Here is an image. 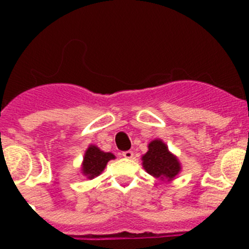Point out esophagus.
I'll list each match as a JSON object with an SVG mask.
<instances>
[{
  "label": "esophagus",
  "instance_id": "34e87169",
  "mask_svg": "<svg viewBox=\"0 0 249 249\" xmlns=\"http://www.w3.org/2000/svg\"><path fill=\"white\" fill-rule=\"evenodd\" d=\"M123 157L126 158V159H131V158H134V152H132V150H126V152H123Z\"/></svg>",
  "mask_w": 249,
  "mask_h": 249
}]
</instances>
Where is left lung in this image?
Wrapping results in <instances>:
<instances>
[{
	"instance_id": "1",
	"label": "left lung",
	"mask_w": 249,
	"mask_h": 249,
	"mask_svg": "<svg viewBox=\"0 0 249 249\" xmlns=\"http://www.w3.org/2000/svg\"><path fill=\"white\" fill-rule=\"evenodd\" d=\"M143 169L160 180H172L180 171L177 157L169 150L161 140H153L148 144V152L142 157Z\"/></svg>"
}]
</instances>
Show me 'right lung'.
<instances>
[{"instance_id": "add662e5", "label": "right lung", "mask_w": 249, "mask_h": 249, "mask_svg": "<svg viewBox=\"0 0 249 249\" xmlns=\"http://www.w3.org/2000/svg\"><path fill=\"white\" fill-rule=\"evenodd\" d=\"M115 159L114 155L112 153L102 152L99 147L94 144H90L89 148L85 150L84 158H83L82 164V172L89 179L97 177L101 175L106 167L107 162L109 160Z\"/></svg>"}]
</instances>
